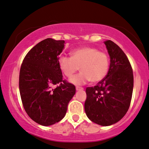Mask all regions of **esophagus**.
I'll return each mask as SVG.
<instances>
[{
  "label": "esophagus",
  "mask_w": 149,
  "mask_h": 149,
  "mask_svg": "<svg viewBox=\"0 0 149 149\" xmlns=\"http://www.w3.org/2000/svg\"><path fill=\"white\" fill-rule=\"evenodd\" d=\"M76 90H83L84 88L83 87H81V86H76Z\"/></svg>",
  "instance_id": "34e87169"
}]
</instances>
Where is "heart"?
<instances>
[{"label": "heart", "mask_w": 149, "mask_h": 149, "mask_svg": "<svg viewBox=\"0 0 149 149\" xmlns=\"http://www.w3.org/2000/svg\"><path fill=\"white\" fill-rule=\"evenodd\" d=\"M62 73L68 78L80 69L81 72L70 79L74 84H84L91 81L97 83L102 81L109 69V57L102 51L95 47H84L71 52V57L62 56L58 60Z\"/></svg>", "instance_id": "heart-1"}]
</instances>
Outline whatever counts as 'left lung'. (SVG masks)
<instances>
[{"label":"left lung","mask_w":149,"mask_h":149,"mask_svg":"<svg viewBox=\"0 0 149 149\" xmlns=\"http://www.w3.org/2000/svg\"><path fill=\"white\" fill-rule=\"evenodd\" d=\"M110 56L106 76L95 86L86 87L84 110L87 117L101 126H109L124 117L130 105L133 73L122 49L111 40L104 42Z\"/></svg>","instance_id":"obj_1"}]
</instances>
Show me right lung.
<instances>
[{"instance_id": "obj_1", "label": "right lung", "mask_w": 149, "mask_h": 149, "mask_svg": "<svg viewBox=\"0 0 149 149\" xmlns=\"http://www.w3.org/2000/svg\"><path fill=\"white\" fill-rule=\"evenodd\" d=\"M64 47L63 40L47 38L28 52L20 68L19 87L23 107L30 119L43 126L62 120L76 93L74 85L63 80L59 67L58 55Z\"/></svg>"}]
</instances>
